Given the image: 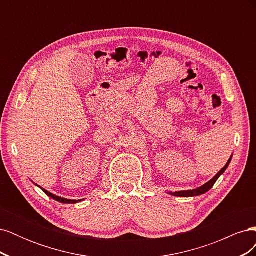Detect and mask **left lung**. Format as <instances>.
I'll list each match as a JSON object with an SVG mask.
<instances>
[{"mask_svg": "<svg viewBox=\"0 0 256 256\" xmlns=\"http://www.w3.org/2000/svg\"><path fill=\"white\" fill-rule=\"evenodd\" d=\"M232 157H233V156H230V158L228 159V164H226V166H224L223 168H221L220 172H218V174H216V175L212 178V180H210L208 182H206L205 184H203L202 187H200V188H198V189H193V190H187V191L170 192V194L175 196H180V198H190V196H200V194H204V193H206L207 191H209V190H210V189L214 187V182H216V180H218V178H219L224 172H226V170L228 168V164H230Z\"/></svg>", "mask_w": 256, "mask_h": 256, "instance_id": "obj_1", "label": "left lung"}]
</instances>
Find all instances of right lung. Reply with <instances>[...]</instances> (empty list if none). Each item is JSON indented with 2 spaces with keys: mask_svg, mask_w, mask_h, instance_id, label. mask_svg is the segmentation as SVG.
Here are the masks:
<instances>
[{
  "mask_svg": "<svg viewBox=\"0 0 256 256\" xmlns=\"http://www.w3.org/2000/svg\"><path fill=\"white\" fill-rule=\"evenodd\" d=\"M38 186V184H37ZM46 194H47L48 196H50L51 198H53V200H58V202H60V203H64V204H74V203H78V202H81V200H67V198H60V196H56V194H53V193H50L49 191H47V190H44V188H42V187H40Z\"/></svg>",
  "mask_w": 256,
  "mask_h": 256,
  "instance_id": "add662e5",
  "label": "right lung"
}]
</instances>
